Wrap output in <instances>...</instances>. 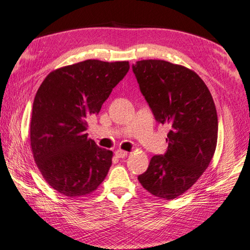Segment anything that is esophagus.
Here are the masks:
<instances>
[{
  "label": "esophagus",
  "mask_w": 250,
  "mask_h": 250,
  "mask_svg": "<svg viewBox=\"0 0 250 250\" xmlns=\"http://www.w3.org/2000/svg\"><path fill=\"white\" fill-rule=\"evenodd\" d=\"M126 155H128V152H126V151H124V150H117L116 151V156H117V158L122 159V158H125V156H126Z\"/></svg>",
  "instance_id": "esophagus-1"
}]
</instances>
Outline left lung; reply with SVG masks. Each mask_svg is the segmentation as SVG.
<instances>
[{"instance_id":"left-lung-1","label":"left lung","mask_w":250,"mask_h":250,"mask_svg":"<svg viewBox=\"0 0 250 250\" xmlns=\"http://www.w3.org/2000/svg\"><path fill=\"white\" fill-rule=\"evenodd\" d=\"M132 69L155 120L170 126L167 153L152 156L138 180L152 195L173 200L196 183L213 159L216 107L205 83L192 69L160 59L139 61Z\"/></svg>"}]
</instances>
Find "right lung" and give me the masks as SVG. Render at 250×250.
Returning a JSON list of instances; mask_svg holds the SVG:
<instances>
[{"label":"right lung","instance_id":"1","mask_svg":"<svg viewBox=\"0 0 250 250\" xmlns=\"http://www.w3.org/2000/svg\"><path fill=\"white\" fill-rule=\"evenodd\" d=\"M129 68V62L87 59L50 71L37 90L29 129L33 158L62 195H89L107 176L112 151L84 131Z\"/></svg>","mask_w":250,"mask_h":250}]
</instances>
